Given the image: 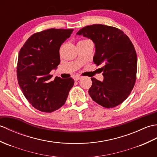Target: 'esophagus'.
I'll list each match as a JSON object with an SVG mask.
<instances>
[{"mask_svg":"<svg viewBox=\"0 0 157 157\" xmlns=\"http://www.w3.org/2000/svg\"><path fill=\"white\" fill-rule=\"evenodd\" d=\"M81 78V76H76V77H75V81H78V80H80Z\"/></svg>","mask_w":157,"mask_h":157,"instance_id":"1","label":"esophagus"}]
</instances>
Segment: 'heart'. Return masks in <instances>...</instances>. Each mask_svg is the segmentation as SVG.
I'll return each mask as SVG.
<instances>
[{
	"label": "heart",
	"mask_w": 157,
	"mask_h": 157,
	"mask_svg": "<svg viewBox=\"0 0 157 157\" xmlns=\"http://www.w3.org/2000/svg\"><path fill=\"white\" fill-rule=\"evenodd\" d=\"M82 41H84V40H82Z\"/></svg>",
	"instance_id": "heart-1"
}]
</instances>
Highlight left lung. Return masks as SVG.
<instances>
[{
	"label": "left lung",
	"mask_w": 157,
	"mask_h": 157,
	"mask_svg": "<svg viewBox=\"0 0 157 157\" xmlns=\"http://www.w3.org/2000/svg\"><path fill=\"white\" fill-rule=\"evenodd\" d=\"M77 35L95 43L93 62L100 68L104 79L91 78L89 94L99 105L113 108L122 103L133 89L137 72V55L133 44L122 31L101 24L87 25Z\"/></svg>",
	"instance_id": "1"
}]
</instances>
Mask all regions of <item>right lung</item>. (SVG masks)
I'll list each match as a JSON object with an SVG mask.
<instances>
[{
	"instance_id": "add662e5",
	"label": "right lung",
	"mask_w": 157,
	"mask_h": 157,
	"mask_svg": "<svg viewBox=\"0 0 157 157\" xmlns=\"http://www.w3.org/2000/svg\"><path fill=\"white\" fill-rule=\"evenodd\" d=\"M73 29H48L30 36L21 48L17 66L19 85L36 109L51 113L64 105L74 85L72 78L56 77L50 72L60 62L59 50Z\"/></svg>"
}]
</instances>
